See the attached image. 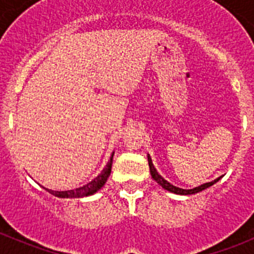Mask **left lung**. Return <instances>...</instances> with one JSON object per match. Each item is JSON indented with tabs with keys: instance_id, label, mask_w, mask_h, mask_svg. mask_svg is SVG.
Returning a JSON list of instances; mask_svg holds the SVG:
<instances>
[{
	"instance_id": "obj_1",
	"label": "left lung",
	"mask_w": 254,
	"mask_h": 254,
	"mask_svg": "<svg viewBox=\"0 0 254 254\" xmlns=\"http://www.w3.org/2000/svg\"><path fill=\"white\" fill-rule=\"evenodd\" d=\"M147 160H149V167H150V174H151L152 179H154L156 183H158L159 186H161V187L164 188V190H169V192H172V193H176V194H183V196H187V194H194V193H198V192H201V190H206V188L211 187L212 185H215L217 181H219L221 177H219V178H216L215 181L212 182H208V183H203V185L198 186V187H194V188H190V190H183V188H179V187H176V186H173L172 183H169V182L167 181V179H164L163 177L160 176L158 173V170L155 169L154 164H152V160H151V156H150L149 154H147Z\"/></svg>"
}]
</instances>
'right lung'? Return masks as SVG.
Returning <instances> with one entry per match:
<instances>
[{
  "instance_id": "right-lung-1",
  "label": "right lung",
  "mask_w": 254,
  "mask_h": 254,
  "mask_svg": "<svg viewBox=\"0 0 254 254\" xmlns=\"http://www.w3.org/2000/svg\"><path fill=\"white\" fill-rule=\"evenodd\" d=\"M113 155L114 152H112L111 159L108 161V164L105 165L104 169L100 172V174H98L96 178H94L93 181L89 182L87 185L82 186V187L75 188V190H48V188L43 187L44 190H48L49 193L53 194L56 197H60V198H81V197H87L91 196V194L96 193L103 186L107 183L108 178L111 176L112 172V164H113Z\"/></svg>"
}]
</instances>
